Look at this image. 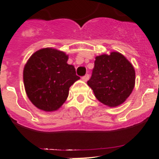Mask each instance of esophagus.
<instances>
[{"mask_svg": "<svg viewBox=\"0 0 159 159\" xmlns=\"http://www.w3.org/2000/svg\"><path fill=\"white\" fill-rule=\"evenodd\" d=\"M89 74H86V75H85L84 77H82V81H87L89 80Z\"/></svg>", "mask_w": 159, "mask_h": 159, "instance_id": "34e87169", "label": "esophagus"}]
</instances>
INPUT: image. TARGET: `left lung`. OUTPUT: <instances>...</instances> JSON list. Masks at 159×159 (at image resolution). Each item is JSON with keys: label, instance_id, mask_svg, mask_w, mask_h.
<instances>
[{"label": "left lung", "instance_id": "1", "mask_svg": "<svg viewBox=\"0 0 159 159\" xmlns=\"http://www.w3.org/2000/svg\"><path fill=\"white\" fill-rule=\"evenodd\" d=\"M92 77L87 85L103 104L114 108L131 95L135 84L132 64L117 51L96 56Z\"/></svg>", "mask_w": 159, "mask_h": 159}]
</instances>
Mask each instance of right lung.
<instances>
[{"label":"right lung","instance_id":"obj_1","mask_svg":"<svg viewBox=\"0 0 159 159\" xmlns=\"http://www.w3.org/2000/svg\"><path fill=\"white\" fill-rule=\"evenodd\" d=\"M69 55L51 48H42L28 58L23 79L28 99L39 109L51 112L61 108L70 87L80 79L75 68L67 63Z\"/></svg>","mask_w":159,"mask_h":159}]
</instances>
